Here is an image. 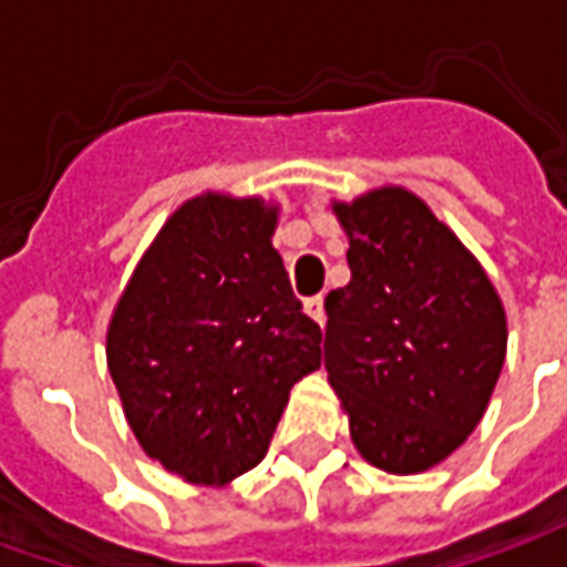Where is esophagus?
Wrapping results in <instances>:
<instances>
[{
    "label": "esophagus",
    "instance_id": "34e87169",
    "mask_svg": "<svg viewBox=\"0 0 567 567\" xmlns=\"http://www.w3.org/2000/svg\"><path fill=\"white\" fill-rule=\"evenodd\" d=\"M303 309H307L309 319L324 324V300H321V297H309V300H303Z\"/></svg>",
    "mask_w": 567,
    "mask_h": 567
}]
</instances>
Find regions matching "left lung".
<instances>
[{
	"mask_svg": "<svg viewBox=\"0 0 567 567\" xmlns=\"http://www.w3.org/2000/svg\"><path fill=\"white\" fill-rule=\"evenodd\" d=\"M352 279L324 297V370L355 450L389 474L440 464L480 425L507 319L480 260L404 187L333 203Z\"/></svg>",
	"mask_w": 567,
	"mask_h": 567,
	"instance_id": "8db88e82",
	"label": "left lung"
}]
</instances>
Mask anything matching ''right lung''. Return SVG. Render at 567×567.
Returning a JSON list of instances; mask_svg holds the SVG:
<instances>
[{"mask_svg": "<svg viewBox=\"0 0 567 567\" xmlns=\"http://www.w3.org/2000/svg\"><path fill=\"white\" fill-rule=\"evenodd\" d=\"M276 218L260 197L182 203L109 321V373L133 434L197 486L251 471L288 392L321 364V328L272 248Z\"/></svg>", "mask_w": 567, "mask_h": 567, "instance_id": "right-lung-1", "label": "right lung"}]
</instances>
